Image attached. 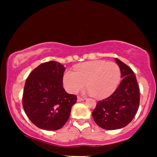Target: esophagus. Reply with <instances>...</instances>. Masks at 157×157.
I'll return each mask as SVG.
<instances>
[{
  "label": "esophagus",
  "instance_id": "obj_1",
  "mask_svg": "<svg viewBox=\"0 0 157 157\" xmlns=\"http://www.w3.org/2000/svg\"><path fill=\"white\" fill-rule=\"evenodd\" d=\"M85 100V98H82V97H78V102H80V101H83Z\"/></svg>",
  "mask_w": 157,
  "mask_h": 157
}]
</instances>
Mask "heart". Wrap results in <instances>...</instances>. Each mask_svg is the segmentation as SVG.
I'll return each mask as SVG.
<instances>
[{
  "label": "heart",
  "mask_w": 157,
  "mask_h": 157,
  "mask_svg": "<svg viewBox=\"0 0 157 157\" xmlns=\"http://www.w3.org/2000/svg\"><path fill=\"white\" fill-rule=\"evenodd\" d=\"M121 77V69L117 63L97 60L78 65L75 68V72L66 71L63 77V83L70 94L78 93L86 83V89L92 95L103 98L109 96L116 91Z\"/></svg>",
  "instance_id": "b5f03b06"
}]
</instances>
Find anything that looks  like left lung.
<instances>
[{"label": "left lung", "instance_id": "left-lung-1", "mask_svg": "<svg viewBox=\"0 0 157 157\" xmlns=\"http://www.w3.org/2000/svg\"><path fill=\"white\" fill-rule=\"evenodd\" d=\"M115 59L123 79L109 97L98 101L92 113L98 125L107 130L127 126L134 118L140 102L139 86L134 71L121 60Z\"/></svg>", "mask_w": 157, "mask_h": 157}]
</instances>
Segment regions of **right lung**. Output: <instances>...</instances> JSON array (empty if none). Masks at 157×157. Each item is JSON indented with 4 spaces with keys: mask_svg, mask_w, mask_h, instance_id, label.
<instances>
[{
    "mask_svg": "<svg viewBox=\"0 0 157 157\" xmlns=\"http://www.w3.org/2000/svg\"><path fill=\"white\" fill-rule=\"evenodd\" d=\"M65 67L51 61L41 63L26 79L23 107L30 121L39 128L57 130L64 125L77 101L75 95L63 88Z\"/></svg>",
    "mask_w": 157,
    "mask_h": 157,
    "instance_id": "obj_1",
    "label": "right lung"
}]
</instances>
